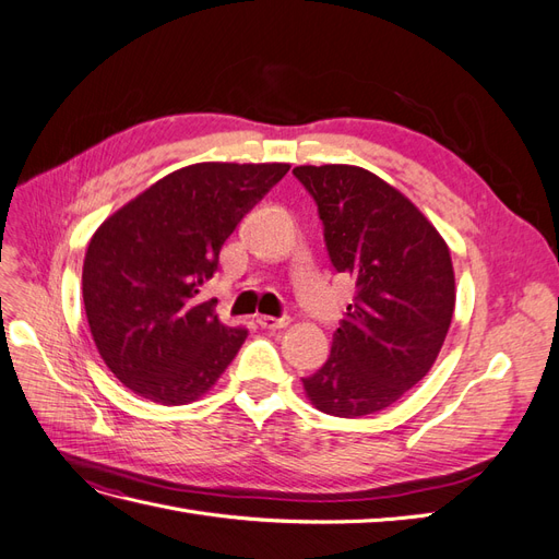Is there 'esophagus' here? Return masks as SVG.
Here are the masks:
<instances>
[{
	"instance_id": "obj_1",
	"label": "esophagus",
	"mask_w": 559,
	"mask_h": 559,
	"mask_svg": "<svg viewBox=\"0 0 559 559\" xmlns=\"http://www.w3.org/2000/svg\"><path fill=\"white\" fill-rule=\"evenodd\" d=\"M257 321L263 329H286L292 324L289 317H270V314H259Z\"/></svg>"
}]
</instances>
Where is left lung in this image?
Segmentation results:
<instances>
[{
	"label": "left lung",
	"instance_id": "1",
	"mask_svg": "<svg viewBox=\"0 0 559 559\" xmlns=\"http://www.w3.org/2000/svg\"><path fill=\"white\" fill-rule=\"evenodd\" d=\"M333 267L357 296L331 357L302 386L314 408L364 417L389 408L429 373L454 312L450 249L394 186L357 165H300Z\"/></svg>",
	"mask_w": 559,
	"mask_h": 559
}]
</instances>
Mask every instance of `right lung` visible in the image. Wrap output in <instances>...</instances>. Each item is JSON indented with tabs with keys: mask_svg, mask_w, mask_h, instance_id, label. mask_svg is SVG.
Here are the masks:
<instances>
[{
	"mask_svg": "<svg viewBox=\"0 0 559 559\" xmlns=\"http://www.w3.org/2000/svg\"><path fill=\"white\" fill-rule=\"evenodd\" d=\"M286 163H195L114 212L83 261V306L111 373L134 394L183 405L207 394L242 347L202 286L242 216Z\"/></svg>",
	"mask_w": 559,
	"mask_h": 559,
	"instance_id": "obj_1",
	"label": "right lung"
}]
</instances>
